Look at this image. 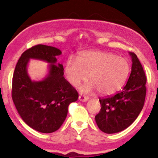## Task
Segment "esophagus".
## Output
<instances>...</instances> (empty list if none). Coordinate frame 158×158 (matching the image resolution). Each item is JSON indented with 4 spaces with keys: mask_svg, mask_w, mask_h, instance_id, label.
Returning <instances> with one entry per match:
<instances>
[{
    "mask_svg": "<svg viewBox=\"0 0 158 158\" xmlns=\"http://www.w3.org/2000/svg\"><path fill=\"white\" fill-rule=\"evenodd\" d=\"M88 97H85V96H79V100L81 101V102H87L88 101Z\"/></svg>",
    "mask_w": 158,
    "mask_h": 158,
    "instance_id": "obj_1",
    "label": "esophagus"
}]
</instances>
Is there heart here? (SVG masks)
<instances>
[{
	"instance_id": "heart-1",
	"label": "heart",
	"mask_w": 158,
	"mask_h": 158,
	"mask_svg": "<svg viewBox=\"0 0 158 158\" xmlns=\"http://www.w3.org/2000/svg\"><path fill=\"white\" fill-rule=\"evenodd\" d=\"M131 64L126 59L114 53L102 51H86L78 56V61L70 58L64 65V75L73 87L81 82H91L81 88L84 93L97 89L102 96L117 93L126 82Z\"/></svg>"
}]
</instances>
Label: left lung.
Segmentation results:
<instances>
[{"label":"left lung","mask_w":158,"mask_h":158,"mask_svg":"<svg viewBox=\"0 0 158 158\" xmlns=\"http://www.w3.org/2000/svg\"><path fill=\"white\" fill-rule=\"evenodd\" d=\"M131 72L123 90L116 95L99 99L101 109L95 120L106 134L122 131L135 122L142 110L146 98V77L142 64L134 52Z\"/></svg>","instance_id":"8db88e82"}]
</instances>
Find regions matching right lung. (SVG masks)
Instances as JSON below:
<instances>
[{
	"instance_id": "add662e5",
	"label": "right lung",
	"mask_w": 158,
	"mask_h": 158,
	"mask_svg": "<svg viewBox=\"0 0 158 158\" xmlns=\"http://www.w3.org/2000/svg\"><path fill=\"white\" fill-rule=\"evenodd\" d=\"M59 49L38 44L23 52L12 77V97L16 109L27 126L41 133L57 131L68 115L70 103L79 97L77 90L64 77L63 65L57 63ZM30 59L48 63V73L39 81H32L27 72Z\"/></svg>"
}]
</instances>
